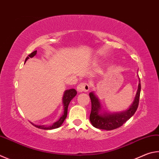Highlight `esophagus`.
I'll use <instances>...</instances> for the list:
<instances>
[{"mask_svg":"<svg viewBox=\"0 0 159 159\" xmlns=\"http://www.w3.org/2000/svg\"><path fill=\"white\" fill-rule=\"evenodd\" d=\"M89 88H90V86H89V85L88 83H85V82L80 83L77 86V90L80 92H87L89 91Z\"/></svg>","mask_w":159,"mask_h":159,"instance_id":"34e87169","label":"esophagus"}]
</instances>
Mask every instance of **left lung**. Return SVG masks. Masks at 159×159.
Returning <instances> with one entry per match:
<instances>
[{
	"mask_svg": "<svg viewBox=\"0 0 159 159\" xmlns=\"http://www.w3.org/2000/svg\"><path fill=\"white\" fill-rule=\"evenodd\" d=\"M140 90L141 85L140 80L134 102L128 111L120 112V113L103 115L99 114V111L101 109L99 101L93 92H90L89 97H90L92 103V110L90 115H89V120H90L92 125L95 128L108 130V131L120 127L126 121L130 119L136 111L138 104H139Z\"/></svg>",
	"mask_w": 159,
	"mask_h": 159,
	"instance_id": "1",
	"label": "left lung"
}]
</instances>
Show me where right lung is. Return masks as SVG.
Segmentation results:
<instances>
[{
	"label": "right lung",
	"mask_w": 159,
	"mask_h": 159,
	"mask_svg": "<svg viewBox=\"0 0 159 159\" xmlns=\"http://www.w3.org/2000/svg\"><path fill=\"white\" fill-rule=\"evenodd\" d=\"M37 53V51H33V53H31L30 55H28V56L25 58V62L30 57H33L34 56H35ZM77 94V92L76 91V89H68V90H66L64 93V95H63V105H64V114L62 117H60L59 120L57 122H55L53 125L51 126H44V125H42V126H38V125H35L34 124L32 123V125L33 126H35V127L38 128V129H45V130H48V129H57L60 127V126L62 125V124L64 122L65 120L66 119L67 115V109H68V106L70 104V103L71 102V100L73 99V98L76 96Z\"/></svg>",
	"instance_id": "obj_1"
}]
</instances>
